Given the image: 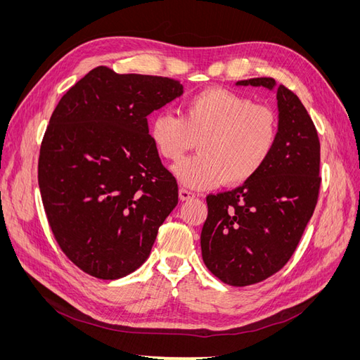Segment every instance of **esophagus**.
Instances as JSON below:
<instances>
[{
	"instance_id": "1",
	"label": "esophagus",
	"mask_w": 360,
	"mask_h": 360,
	"mask_svg": "<svg viewBox=\"0 0 360 360\" xmlns=\"http://www.w3.org/2000/svg\"><path fill=\"white\" fill-rule=\"evenodd\" d=\"M193 197H195L193 192H191V191H188V189H184V188H180V189H179V198H180L181 201L192 200Z\"/></svg>"
}]
</instances>
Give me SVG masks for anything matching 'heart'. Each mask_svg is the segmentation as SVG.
Returning a JSON list of instances; mask_svg holds the SVG:
<instances>
[{
	"label": "heart",
	"mask_w": 360,
	"mask_h": 360,
	"mask_svg": "<svg viewBox=\"0 0 360 360\" xmlns=\"http://www.w3.org/2000/svg\"><path fill=\"white\" fill-rule=\"evenodd\" d=\"M278 135V115L270 106L225 89L192 96L181 117L162 111L150 122V139L163 159L179 160L198 143V155L172 168L189 189L250 180L274 153Z\"/></svg>",
	"instance_id": "b5f03b06"
}]
</instances>
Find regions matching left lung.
Instances as JSON below:
<instances>
[{
  "label": "left lung",
  "mask_w": 360,
  "mask_h": 360,
  "mask_svg": "<svg viewBox=\"0 0 360 360\" xmlns=\"http://www.w3.org/2000/svg\"><path fill=\"white\" fill-rule=\"evenodd\" d=\"M237 85L276 90L278 143L257 176L207 197L201 252L216 278L246 287L275 275L296 250L319 200L320 141L308 111L285 85L276 86L274 78Z\"/></svg>",
  "instance_id": "8db88e82"
}]
</instances>
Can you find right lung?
Instances as JSON below:
<instances>
[{
	"instance_id": "add662e5",
	"label": "right lung",
	"mask_w": 360,
	"mask_h": 360,
	"mask_svg": "<svg viewBox=\"0 0 360 360\" xmlns=\"http://www.w3.org/2000/svg\"><path fill=\"white\" fill-rule=\"evenodd\" d=\"M183 85L99 66L61 97L39 156V188L53 237L85 274L118 279L150 255L159 226L179 202L147 115Z\"/></svg>"
}]
</instances>
